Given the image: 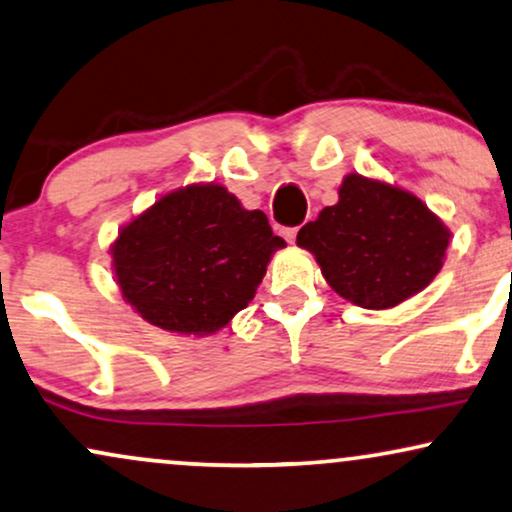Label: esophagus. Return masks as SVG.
Returning <instances> with one entry per match:
<instances>
[{"label": "esophagus", "instance_id": "obj_1", "mask_svg": "<svg viewBox=\"0 0 512 512\" xmlns=\"http://www.w3.org/2000/svg\"><path fill=\"white\" fill-rule=\"evenodd\" d=\"M281 236L286 238L288 243H295V238H297V226H286V229H281Z\"/></svg>", "mask_w": 512, "mask_h": 512}]
</instances>
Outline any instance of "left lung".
I'll use <instances>...</instances> for the list:
<instances>
[{"mask_svg": "<svg viewBox=\"0 0 512 512\" xmlns=\"http://www.w3.org/2000/svg\"><path fill=\"white\" fill-rule=\"evenodd\" d=\"M338 196L302 226L297 245L312 252L340 297L390 309L439 274L451 231L423 200L361 174H347Z\"/></svg>", "mask_w": 512, "mask_h": 512, "instance_id": "obj_1", "label": "left lung"}]
</instances>
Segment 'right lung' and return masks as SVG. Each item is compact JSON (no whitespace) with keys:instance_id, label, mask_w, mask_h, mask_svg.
Listing matches in <instances>:
<instances>
[{"instance_id":"obj_1","label":"right lung","mask_w":512,"mask_h":512,"mask_svg":"<svg viewBox=\"0 0 512 512\" xmlns=\"http://www.w3.org/2000/svg\"><path fill=\"white\" fill-rule=\"evenodd\" d=\"M286 241L262 210L219 184H191L155 200L111 245L122 297L153 326L208 335L248 307Z\"/></svg>"}]
</instances>
